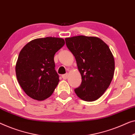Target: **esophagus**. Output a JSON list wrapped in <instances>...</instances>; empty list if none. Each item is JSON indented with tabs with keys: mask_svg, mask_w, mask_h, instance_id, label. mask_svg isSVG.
Listing matches in <instances>:
<instances>
[{
	"mask_svg": "<svg viewBox=\"0 0 135 135\" xmlns=\"http://www.w3.org/2000/svg\"><path fill=\"white\" fill-rule=\"evenodd\" d=\"M61 77H62V78H63V79H64V80L67 79V78H68V74L66 73V74H63V75H61Z\"/></svg>",
	"mask_w": 135,
	"mask_h": 135,
	"instance_id": "esophagus-1",
	"label": "esophagus"
}]
</instances>
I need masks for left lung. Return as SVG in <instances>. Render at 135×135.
<instances>
[{
  "label": "left lung",
  "mask_w": 135,
  "mask_h": 135,
  "mask_svg": "<svg viewBox=\"0 0 135 135\" xmlns=\"http://www.w3.org/2000/svg\"><path fill=\"white\" fill-rule=\"evenodd\" d=\"M75 56L81 83L74 91L82 100L93 102L110 86L114 72V60L109 47L97 37L77 36L65 39Z\"/></svg>",
  "instance_id": "obj_1"
}]
</instances>
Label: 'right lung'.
<instances>
[{"label":"right lung","instance_id":"obj_1","mask_svg":"<svg viewBox=\"0 0 135 135\" xmlns=\"http://www.w3.org/2000/svg\"><path fill=\"white\" fill-rule=\"evenodd\" d=\"M62 38L46 37L31 41L19 53L16 74L27 95L43 100L52 94L59 81L54 55L64 45Z\"/></svg>","mask_w":135,"mask_h":135}]
</instances>
